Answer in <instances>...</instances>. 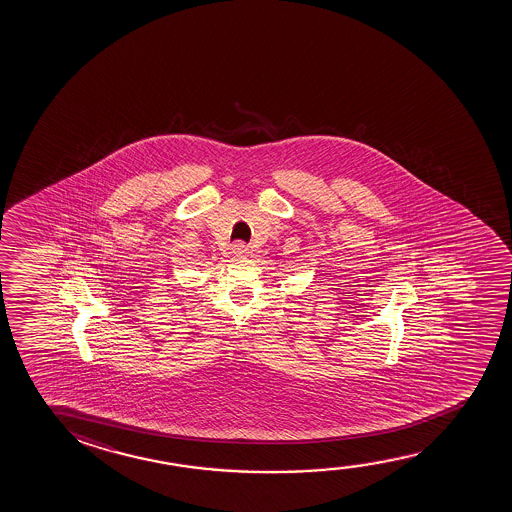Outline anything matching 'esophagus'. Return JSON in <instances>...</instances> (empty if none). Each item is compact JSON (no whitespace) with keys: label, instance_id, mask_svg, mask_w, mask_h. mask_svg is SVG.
Listing matches in <instances>:
<instances>
[{"label":"esophagus","instance_id":"obj_1","mask_svg":"<svg viewBox=\"0 0 512 512\" xmlns=\"http://www.w3.org/2000/svg\"><path fill=\"white\" fill-rule=\"evenodd\" d=\"M232 253H234L236 257H245L246 253H248V246H246L245 243L238 241V243H234V245H232Z\"/></svg>","mask_w":512,"mask_h":512}]
</instances>
